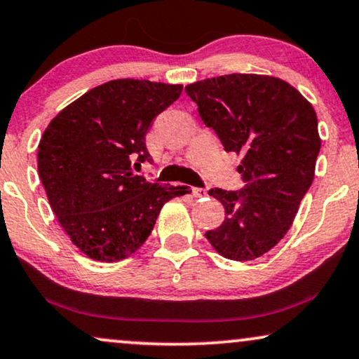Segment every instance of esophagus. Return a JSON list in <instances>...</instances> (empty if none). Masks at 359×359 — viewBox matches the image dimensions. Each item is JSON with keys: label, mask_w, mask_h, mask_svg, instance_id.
<instances>
[{"label": "esophagus", "mask_w": 359, "mask_h": 359, "mask_svg": "<svg viewBox=\"0 0 359 359\" xmlns=\"http://www.w3.org/2000/svg\"><path fill=\"white\" fill-rule=\"evenodd\" d=\"M192 194H194V197H197V198H200V197H207V190L200 189V187H194V189H192Z\"/></svg>", "instance_id": "34e87169"}]
</instances>
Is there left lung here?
<instances>
[{
	"label": "left lung",
	"mask_w": 359,
	"mask_h": 359,
	"mask_svg": "<svg viewBox=\"0 0 359 359\" xmlns=\"http://www.w3.org/2000/svg\"><path fill=\"white\" fill-rule=\"evenodd\" d=\"M185 92L224 151L243 154L238 172L246 187L210 190L226 217L205 236L226 259H256L285 236L313 182L322 146L317 113L299 90L271 75L213 76Z\"/></svg>",
	"instance_id": "1"
}]
</instances>
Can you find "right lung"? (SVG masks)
I'll return each mask as SVG.
<instances>
[{
    "instance_id": "obj_1",
    "label": "right lung",
    "mask_w": 359,
    "mask_h": 359,
    "mask_svg": "<svg viewBox=\"0 0 359 359\" xmlns=\"http://www.w3.org/2000/svg\"><path fill=\"white\" fill-rule=\"evenodd\" d=\"M182 85L119 79L65 107L46 128L37 170L70 241L90 259L116 262L144 245L161 208L182 187L136 175L151 162L146 133Z\"/></svg>"
}]
</instances>
